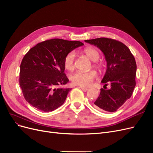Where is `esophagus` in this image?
I'll return each instance as SVG.
<instances>
[{
    "label": "esophagus",
    "instance_id": "obj_1",
    "mask_svg": "<svg viewBox=\"0 0 153 153\" xmlns=\"http://www.w3.org/2000/svg\"><path fill=\"white\" fill-rule=\"evenodd\" d=\"M80 88H82V90L83 91V92H86L88 90V88H85V87H80Z\"/></svg>",
    "mask_w": 153,
    "mask_h": 153
}]
</instances>
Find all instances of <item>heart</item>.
Wrapping results in <instances>:
<instances>
[{
	"instance_id": "b5f03b06",
	"label": "heart",
	"mask_w": 153,
	"mask_h": 153,
	"mask_svg": "<svg viewBox=\"0 0 153 153\" xmlns=\"http://www.w3.org/2000/svg\"><path fill=\"white\" fill-rule=\"evenodd\" d=\"M82 52V54L87 56L89 59L93 61V67L100 71H101L103 69V63L98 61L101 54H100V52L97 49L93 47H87L84 48ZM75 54L74 52H70L69 53H68L66 55L64 59V66L67 70H73L75 67ZM97 75L96 71L94 70H92L88 72H82L78 71L75 72L74 74H73L71 76L70 79L72 83L75 85L88 87L91 85L94 79L97 77Z\"/></svg>"
}]
</instances>
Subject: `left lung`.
<instances>
[{
  "mask_svg": "<svg viewBox=\"0 0 153 153\" xmlns=\"http://www.w3.org/2000/svg\"><path fill=\"white\" fill-rule=\"evenodd\" d=\"M97 46L107 61V70L101 82L104 84L94 102L96 108L114 112L130 99L135 87L137 65L133 54L124 44L108 38L85 40ZM111 85L109 89L106 86Z\"/></svg>",
  "mask_w": 153,
  "mask_h": 153,
  "instance_id": "left-lung-1",
  "label": "left lung"
}]
</instances>
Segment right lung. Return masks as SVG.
<instances>
[{
	"label": "right lung",
	"instance_id": "right-lung-1",
	"mask_svg": "<svg viewBox=\"0 0 153 153\" xmlns=\"http://www.w3.org/2000/svg\"><path fill=\"white\" fill-rule=\"evenodd\" d=\"M80 41L61 39L45 40L26 53L20 65L19 85L25 100L44 112L52 111L65 102L71 88L62 86L69 82L65 71L66 55Z\"/></svg>",
	"mask_w": 153,
	"mask_h": 153
}]
</instances>
